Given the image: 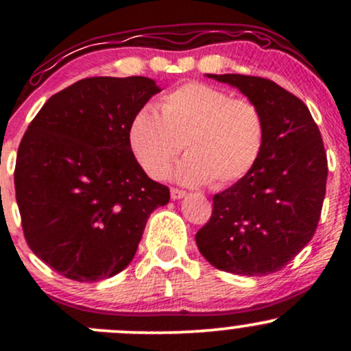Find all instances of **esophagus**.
<instances>
[{"mask_svg":"<svg viewBox=\"0 0 351 351\" xmlns=\"http://www.w3.org/2000/svg\"><path fill=\"white\" fill-rule=\"evenodd\" d=\"M170 195H171V199H181L186 196V191H183V189H178V188H171Z\"/></svg>","mask_w":351,"mask_h":351,"instance_id":"34e87169","label":"esophagus"}]
</instances>
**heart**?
<instances>
[{"label":"heart","mask_w":351,"mask_h":351,"mask_svg":"<svg viewBox=\"0 0 351 351\" xmlns=\"http://www.w3.org/2000/svg\"><path fill=\"white\" fill-rule=\"evenodd\" d=\"M135 158L152 178H165L180 152H188L175 178L188 186H228L249 175L263 155L265 120L247 99L206 84H184L160 102V114L140 108L128 127Z\"/></svg>","instance_id":"1"}]
</instances>
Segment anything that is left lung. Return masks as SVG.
<instances>
[{
	"instance_id": "8db88e82",
	"label": "left lung",
	"mask_w": 351,
	"mask_h": 351,
	"mask_svg": "<svg viewBox=\"0 0 351 351\" xmlns=\"http://www.w3.org/2000/svg\"><path fill=\"white\" fill-rule=\"evenodd\" d=\"M206 77L236 87L263 110L265 143L251 173L215 195L196 244L219 271L267 276L291 263L317 229L328 175L320 130L307 106L272 80Z\"/></svg>"
}]
</instances>
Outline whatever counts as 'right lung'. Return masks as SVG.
Masks as SVG:
<instances>
[{"label":"right lung","instance_id":"right-lung-1","mask_svg":"<svg viewBox=\"0 0 351 351\" xmlns=\"http://www.w3.org/2000/svg\"><path fill=\"white\" fill-rule=\"evenodd\" d=\"M160 90L142 75L82 79L52 95L27 127L16 201L31 251L60 276L97 282L122 272L148 217L170 201L128 142L134 115Z\"/></svg>","mask_w":351,"mask_h":351}]
</instances>
